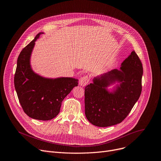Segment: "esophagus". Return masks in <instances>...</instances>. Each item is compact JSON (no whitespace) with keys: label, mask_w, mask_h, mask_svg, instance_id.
<instances>
[{"label":"esophagus","mask_w":161,"mask_h":161,"mask_svg":"<svg viewBox=\"0 0 161 161\" xmlns=\"http://www.w3.org/2000/svg\"><path fill=\"white\" fill-rule=\"evenodd\" d=\"M89 81V78L87 76H85L83 77H81L79 80V85L81 86H85Z\"/></svg>","instance_id":"1"}]
</instances>
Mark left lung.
<instances>
[{
    "instance_id": "obj_1",
    "label": "left lung",
    "mask_w": 161,
    "mask_h": 161,
    "mask_svg": "<svg viewBox=\"0 0 161 161\" xmlns=\"http://www.w3.org/2000/svg\"><path fill=\"white\" fill-rule=\"evenodd\" d=\"M143 66L134 51L113 69L94 78L85 88V113L87 120L97 127H105L122 122L138 100L142 90ZM118 82L112 92L107 87Z\"/></svg>"
}]
</instances>
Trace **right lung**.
I'll list each match as a JSON object with an SVG mask.
<instances>
[{"label":"right lung","mask_w":161,"mask_h":161,"mask_svg":"<svg viewBox=\"0 0 161 161\" xmlns=\"http://www.w3.org/2000/svg\"><path fill=\"white\" fill-rule=\"evenodd\" d=\"M40 32L21 50L18 60L14 83L19 102L27 115L34 119L50 120L60 112L62 102L75 86L73 78H46L35 73L30 60Z\"/></svg>","instance_id":"obj_1"}]
</instances>
